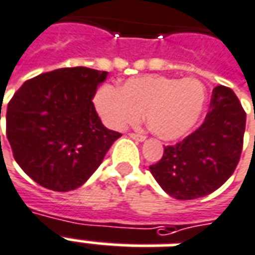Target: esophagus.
I'll use <instances>...</instances> for the list:
<instances>
[{
	"label": "esophagus",
	"instance_id": "1",
	"mask_svg": "<svg viewBox=\"0 0 255 255\" xmlns=\"http://www.w3.org/2000/svg\"><path fill=\"white\" fill-rule=\"evenodd\" d=\"M129 136H131V138H132V139H135V140H140V142H142V140H145V139H146V136H145V135H143V133H135V132H131V133H129Z\"/></svg>",
	"mask_w": 255,
	"mask_h": 255
}]
</instances>
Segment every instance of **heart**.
Returning a JSON list of instances; mask_svg holds the SVG:
<instances>
[{"mask_svg":"<svg viewBox=\"0 0 255 255\" xmlns=\"http://www.w3.org/2000/svg\"><path fill=\"white\" fill-rule=\"evenodd\" d=\"M207 91L195 77L174 78L149 74L126 81L117 90L102 85L95 106L113 128L135 124L145 113L147 127L164 140L185 136L202 117Z\"/></svg>","mask_w":255,"mask_h":255,"instance_id":"b5f03b06","label":"heart"}]
</instances>
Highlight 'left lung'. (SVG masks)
Wrapping results in <instances>:
<instances>
[{
	"instance_id": "obj_1",
	"label": "left lung",
	"mask_w": 255,
	"mask_h": 255,
	"mask_svg": "<svg viewBox=\"0 0 255 255\" xmlns=\"http://www.w3.org/2000/svg\"><path fill=\"white\" fill-rule=\"evenodd\" d=\"M246 112L231 88L213 90L210 109L200 127L164 153L149 170L158 185L178 200L207 196L227 182L239 163Z\"/></svg>"
}]
</instances>
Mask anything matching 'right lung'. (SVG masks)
<instances>
[{"label": "right lung", "mask_w": 255, "mask_h": 255, "mask_svg": "<svg viewBox=\"0 0 255 255\" xmlns=\"http://www.w3.org/2000/svg\"><path fill=\"white\" fill-rule=\"evenodd\" d=\"M106 77L63 67L30 78L12 97L6 138L16 163L38 185L55 192L81 186L122 136L103 126L92 102Z\"/></svg>", "instance_id": "add662e5"}]
</instances>
